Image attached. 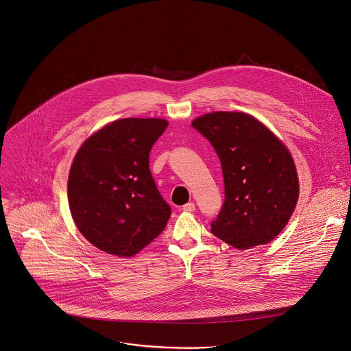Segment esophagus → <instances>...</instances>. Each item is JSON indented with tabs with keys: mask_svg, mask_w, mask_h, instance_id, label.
Masks as SVG:
<instances>
[{
	"mask_svg": "<svg viewBox=\"0 0 351 351\" xmlns=\"http://www.w3.org/2000/svg\"><path fill=\"white\" fill-rule=\"evenodd\" d=\"M182 209H183L184 212H194V210H195V205H194V202H189V204L183 205Z\"/></svg>",
	"mask_w": 351,
	"mask_h": 351,
	"instance_id": "esophagus-1",
	"label": "esophagus"
}]
</instances>
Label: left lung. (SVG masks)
<instances>
[{"instance_id":"1","label":"left lung","mask_w":351,"mask_h":351,"mask_svg":"<svg viewBox=\"0 0 351 351\" xmlns=\"http://www.w3.org/2000/svg\"><path fill=\"white\" fill-rule=\"evenodd\" d=\"M191 125L215 147L224 180V204L212 234L237 250L273 241L299 198L291 152L270 128L243 111H212Z\"/></svg>"}]
</instances>
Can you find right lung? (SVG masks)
<instances>
[{
	"label": "right lung",
	"mask_w": 351,
	"mask_h": 351,
	"mask_svg": "<svg viewBox=\"0 0 351 351\" xmlns=\"http://www.w3.org/2000/svg\"><path fill=\"white\" fill-rule=\"evenodd\" d=\"M167 127L164 119L115 120L75 153L67 180L71 217L100 251L132 258L165 228L171 208L157 190L149 157Z\"/></svg>",
	"instance_id": "add662e5"
}]
</instances>
